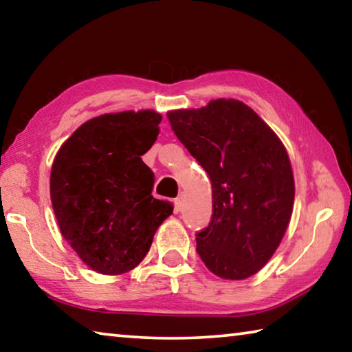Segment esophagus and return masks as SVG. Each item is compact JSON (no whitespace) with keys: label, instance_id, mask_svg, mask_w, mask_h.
Listing matches in <instances>:
<instances>
[{"label":"esophagus","instance_id":"obj_1","mask_svg":"<svg viewBox=\"0 0 352 352\" xmlns=\"http://www.w3.org/2000/svg\"><path fill=\"white\" fill-rule=\"evenodd\" d=\"M182 201H183V197L180 195V197L175 199V206H177V211L182 210Z\"/></svg>","mask_w":352,"mask_h":352}]
</instances>
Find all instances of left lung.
Here are the masks:
<instances>
[{
  "instance_id": "left-lung-1",
  "label": "left lung",
  "mask_w": 352,
  "mask_h": 352,
  "mask_svg": "<svg viewBox=\"0 0 352 352\" xmlns=\"http://www.w3.org/2000/svg\"><path fill=\"white\" fill-rule=\"evenodd\" d=\"M170 127L211 180L212 216L195 234L214 275L245 279L275 253L294 210L290 160L273 130L234 99L168 113Z\"/></svg>"
}]
</instances>
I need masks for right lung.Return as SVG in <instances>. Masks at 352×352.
<instances>
[{
	"label": "right lung",
	"mask_w": 352,
	"mask_h": 352,
	"mask_svg": "<svg viewBox=\"0 0 352 352\" xmlns=\"http://www.w3.org/2000/svg\"><path fill=\"white\" fill-rule=\"evenodd\" d=\"M160 122L162 115L151 110L93 118L63 142L52 163L51 201L62 234L102 275L135 269L174 210L152 195L155 175L141 160Z\"/></svg>",
	"instance_id": "1"
}]
</instances>
